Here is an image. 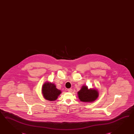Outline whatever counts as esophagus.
<instances>
[{
    "mask_svg": "<svg viewBox=\"0 0 134 134\" xmlns=\"http://www.w3.org/2000/svg\"><path fill=\"white\" fill-rule=\"evenodd\" d=\"M67 91H68V92H69V93H71L72 92V90L71 89H68Z\"/></svg>",
    "mask_w": 134,
    "mask_h": 134,
    "instance_id": "34e87169",
    "label": "esophagus"
}]
</instances>
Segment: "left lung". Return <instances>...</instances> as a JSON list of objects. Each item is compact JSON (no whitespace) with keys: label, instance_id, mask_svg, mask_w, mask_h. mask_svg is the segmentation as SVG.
<instances>
[{"label":"left lung","instance_id":"1","mask_svg":"<svg viewBox=\"0 0 134 134\" xmlns=\"http://www.w3.org/2000/svg\"><path fill=\"white\" fill-rule=\"evenodd\" d=\"M77 93L80 101L85 103H93L99 96L97 89H88L86 85H83Z\"/></svg>","mask_w":134,"mask_h":134}]
</instances>
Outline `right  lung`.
Returning <instances> with one entry per match:
<instances>
[{"label": "right lung", "instance_id": "1", "mask_svg": "<svg viewBox=\"0 0 134 134\" xmlns=\"http://www.w3.org/2000/svg\"><path fill=\"white\" fill-rule=\"evenodd\" d=\"M41 92L44 98L51 101H55L62 93L61 91L56 88L54 83L49 82H45L44 83Z\"/></svg>", "mask_w": 134, "mask_h": 134}]
</instances>
